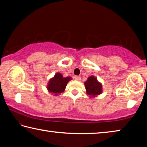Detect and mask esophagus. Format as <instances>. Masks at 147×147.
Returning a JSON list of instances; mask_svg holds the SVG:
<instances>
[{"label":"esophagus","mask_w":147,"mask_h":147,"mask_svg":"<svg viewBox=\"0 0 147 147\" xmlns=\"http://www.w3.org/2000/svg\"><path fill=\"white\" fill-rule=\"evenodd\" d=\"M74 79H75L77 81H80L81 80V78H80V76H74Z\"/></svg>","instance_id":"esophagus-1"}]
</instances>
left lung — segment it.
<instances>
[{
    "label": "left lung",
    "mask_w": 147,
    "mask_h": 147,
    "mask_svg": "<svg viewBox=\"0 0 147 147\" xmlns=\"http://www.w3.org/2000/svg\"><path fill=\"white\" fill-rule=\"evenodd\" d=\"M85 88L87 94L94 97L102 93V84L98 82L96 77L93 76H89L85 83Z\"/></svg>",
    "instance_id": "1"
}]
</instances>
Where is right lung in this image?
<instances>
[{"instance_id": "1", "label": "right lung", "mask_w": 147, "mask_h": 147, "mask_svg": "<svg viewBox=\"0 0 147 147\" xmlns=\"http://www.w3.org/2000/svg\"><path fill=\"white\" fill-rule=\"evenodd\" d=\"M71 80V77L63 78L61 73H57L53 78L49 80L47 89L50 93H54V95H58L64 91L67 84Z\"/></svg>"}]
</instances>
